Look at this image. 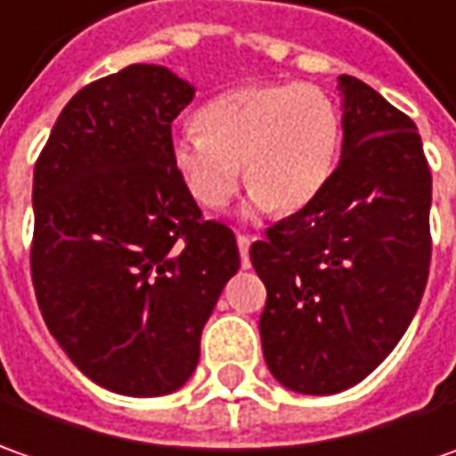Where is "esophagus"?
I'll use <instances>...</instances> for the list:
<instances>
[{
    "mask_svg": "<svg viewBox=\"0 0 456 456\" xmlns=\"http://www.w3.org/2000/svg\"><path fill=\"white\" fill-rule=\"evenodd\" d=\"M249 244H252V237H247V234H237V247H240V255H242L244 267H247V262H249Z\"/></svg>",
    "mask_w": 456,
    "mask_h": 456,
    "instance_id": "esophagus-1",
    "label": "esophagus"
}]
</instances>
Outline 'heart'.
<instances>
[{
	"mask_svg": "<svg viewBox=\"0 0 456 456\" xmlns=\"http://www.w3.org/2000/svg\"><path fill=\"white\" fill-rule=\"evenodd\" d=\"M168 151L183 186L207 209L227 207L242 166L257 209L300 212L336 171L340 110L310 83H249L207 102L197 128L179 131Z\"/></svg>",
	"mask_w": 456,
	"mask_h": 456,
	"instance_id": "obj_1",
	"label": "heart"
}]
</instances>
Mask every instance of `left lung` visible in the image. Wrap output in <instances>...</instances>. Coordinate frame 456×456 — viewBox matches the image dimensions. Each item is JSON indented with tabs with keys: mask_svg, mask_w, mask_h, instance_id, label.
<instances>
[{
	"mask_svg": "<svg viewBox=\"0 0 456 456\" xmlns=\"http://www.w3.org/2000/svg\"><path fill=\"white\" fill-rule=\"evenodd\" d=\"M343 156L321 197L249 247L262 354L297 394L363 381L406 333L432 262V171L414 120L340 75Z\"/></svg>",
	"mask_w": 456,
	"mask_h": 456,
	"instance_id": "obj_1",
	"label": "left lung"
}]
</instances>
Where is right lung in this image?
Instances as JSON below:
<instances>
[{"instance_id":"add662e5","label":"right lung","mask_w":456,"mask_h":456,"mask_svg":"<svg viewBox=\"0 0 456 456\" xmlns=\"http://www.w3.org/2000/svg\"><path fill=\"white\" fill-rule=\"evenodd\" d=\"M194 87L128 65L77 90L35 164L32 285L50 333L108 391L164 396L240 270L234 232L204 219L171 164Z\"/></svg>"}]
</instances>
